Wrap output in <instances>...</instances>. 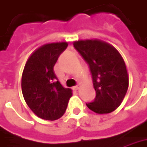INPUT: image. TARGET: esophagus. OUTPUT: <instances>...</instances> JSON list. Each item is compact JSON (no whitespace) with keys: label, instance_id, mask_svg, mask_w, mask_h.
<instances>
[{"label":"esophagus","instance_id":"obj_1","mask_svg":"<svg viewBox=\"0 0 147 147\" xmlns=\"http://www.w3.org/2000/svg\"><path fill=\"white\" fill-rule=\"evenodd\" d=\"M79 88H80V84H78V85H76L74 87V90H78V89H79Z\"/></svg>","mask_w":147,"mask_h":147}]
</instances>
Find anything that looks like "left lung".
<instances>
[{
  "mask_svg": "<svg viewBox=\"0 0 147 147\" xmlns=\"http://www.w3.org/2000/svg\"><path fill=\"white\" fill-rule=\"evenodd\" d=\"M90 67L96 97L87 103L91 111L108 114L123 101L129 88L124 59L114 46L99 39L75 41L73 43Z\"/></svg>",
  "mask_w": 147,
  "mask_h": 147,
  "instance_id": "1",
  "label": "left lung"
}]
</instances>
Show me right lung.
Masks as SVG:
<instances>
[{"label":"right lung","instance_id":"add662e5","mask_svg":"<svg viewBox=\"0 0 147 147\" xmlns=\"http://www.w3.org/2000/svg\"><path fill=\"white\" fill-rule=\"evenodd\" d=\"M67 42L45 44L33 52L25 63L22 90L28 106L45 120H57L66 111L72 90L63 88L53 72Z\"/></svg>","mask_w":147,"mask_h":147}]
</instances>
